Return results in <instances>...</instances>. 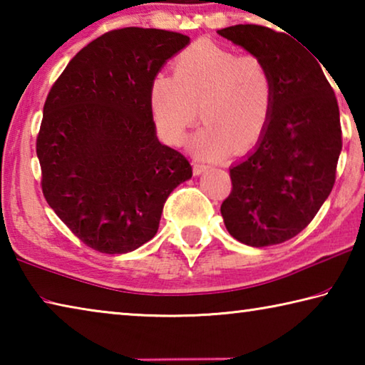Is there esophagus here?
Masks as SVG:
<instances>
[{"label":"esophagus","instance_id":"esophagus-1","mask_svg":"<svg viewBox=\"0 0 365 365\" xmlns=\"http://www.w3.org/2000/svg\"><path fill=\"white\" fill-rule=\"evenodd\" d=\"M206 170H209V165H206V164H201V163H193V174L195 175H201V174H205Z\"/></svg>","mask_w":365,"mask_h":365}]
</instances>
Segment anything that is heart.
<instances>
[{"mask_svg": "<svg viewBox=\"0 0 365 365\" xmlns=\"http://www.w3.org/2000/svg\"><path fill=\"white\" fill-rule=\"evenodd\" d=\"M172 69L174 76L158 73L150 83L151 114L165 140L182 143L197 109L206 123L193 141L201 156L240 154L261 140L275 104V80L265 59L197 41L178 54Z\"/></svg>", "mask_w": 365, "mask_h": 365, "instance_id": "b5f03b06", "label": "heart"}]
</instances>
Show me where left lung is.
I'll use <instances>...</instances> for the list:
<instances>
[{"instance_id":"obj_1","label":"left lung","mask_w":365,"mask_h":365,"mask_svg":"<svg viewBox=\"0 0 365 365\" xmlns=\"http://www.w3.org/2000/svg\"><path fill=\"white\" fill-rule=\"evenodd\" d=\"M270 66L275 104L256 150L230 169L220 212L228 233L255 248L311 224L335 185L341 153L338 101L320 61L293 36L255 24L217 32Z\"/></svg>"}]
</instances>
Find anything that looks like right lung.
Segmentation results:
<instances>
[{
  "mask_svg": "<svg viewBox=\"0 0 365 365\" xmlns=\"http://www.w3.org/2000/svg\"><path fill=\"white\" fill-rule=\"evenodd\" d=\"M190 36L125 27L71 59L46 96L36 137L49 207L88 248L123 255L156 235L172 190L191 178L156 137L150 83Z\"/></svg>",
  "mask_w": 365,
  "mask_h": 365,
  "instance_id": "add662e5",
  "label": "right lung"
}]
</instances>
